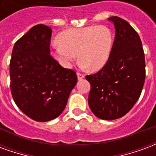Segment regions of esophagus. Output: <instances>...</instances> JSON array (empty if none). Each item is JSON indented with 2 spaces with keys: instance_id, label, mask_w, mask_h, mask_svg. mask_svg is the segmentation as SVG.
<instances>
[{
  "instance_id": "34e87169",
  "label": "esophagus",
  "mask_w": 156,
  "mask_h": 156,
  "mask_svg": "<svg viewBox=\"0 0 156 156\" xmlns=\"http://www.w3.org/2000/svg\"><path fill=\"white\" fill-rule=\"evenodd\" d=\"M77 76H78V80H81V79H83V78H84V75L83 74V73H77Z\"/></svg>"
}]
</instances>
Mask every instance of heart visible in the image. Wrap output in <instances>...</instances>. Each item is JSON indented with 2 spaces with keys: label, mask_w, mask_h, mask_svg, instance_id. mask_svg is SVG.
<instances>
[{
  "label": "heart",
  "mask_w": 156,
  "mask_h": 156,
  "mask_svg": "<svg viewBox=\"0 0 156 156\" xmlns=\"http://www.w3.org/2000/svg\"><path fill=\"white\" fill-rule=\"evenodd\" d=\"M115 35L107 26H88L61 32L57 37L58 45L51 51L52 58L63 68H69L75 57L82 68L98 71L110 58Z\"/></svg>",
  "instance_id": "b5f03b06"
}]
</instances>
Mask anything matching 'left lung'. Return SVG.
Listing matches in <instances>:
<instances>
[{
    "label": "left lung",
    "instance_id": "8db88e82",
    "mask_svg": "<svg viewBox=\"0 0 156 156\" xmlns=\"http://www.w3.org/2000/svg\"><path fill=\"white\" fill-rule=\"evenodd\" d=\"M115 28L109 60L101 70L87 75L91 85L88 105L96 117L113 120L123 117L140 96L145 79V60L140 36L118 16L108 18Z\"/></svg>",
    "mask_w": 156,
    "mask_h": 156
}]
</instances>
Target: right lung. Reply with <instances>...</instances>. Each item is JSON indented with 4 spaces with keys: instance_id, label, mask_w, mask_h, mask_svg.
I'll use <instances>...</instances> for the list:
<instances>
[{
    "instance_id": "right-lung-1",
    "label": "right lung",
    "mask_w": 156,
    "mask_h": 156,
    "mask_svg": "<svg viewBox=\"0 0 156 156\" xmlns=\"http://www.w3.org/2000/svg\"><path fill=\"white\" fill-rule=\"evenodd\" d=\"M51 29L34 26L16 41L10 62L12 98L21 110L36 121L61 115L77 83L73 70L64 68L50 55Z\"/></svg>"
}]
</instances>
